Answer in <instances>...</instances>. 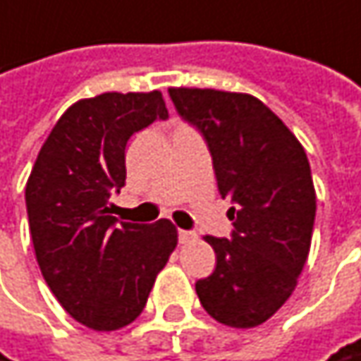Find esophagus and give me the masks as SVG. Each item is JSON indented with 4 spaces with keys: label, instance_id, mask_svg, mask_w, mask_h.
I'll return each mask as SVG.
<instances>
[{
    "label": "esophagus",
    "instance_id": "obj_1",
    "mask_svg": "<svg viewBox=\"0 0 361 361\" xmlns=\"http://www.w3.org/2000/svg\"><path fill=\"white\" fill-rule=\"evenodd\" d=\"M197 238V234L191 233V231H180V244H188Z\"/></svg>",
    "mask_w": 361,
    "mask_h": 361
}]
</instances>
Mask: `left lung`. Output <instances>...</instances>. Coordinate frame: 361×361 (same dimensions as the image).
<instances>
[{"label": "left lung", "instance_id": "obj_1", "mask_svg": "<svg viewBox=\"0 0 361 361\" xmlns=\"http://www.w3.org/2000/svg\"><path fill=\"white\" fill-rule=\"evenodd\" d=\"M181 117L203 133L233 238L203 236L215 271L195 283L203 309L233 329H254L286 303L311 250L317 193L303 145L250 93L170 87Z\"/></svg>", "mask_w": 361, "mask_h": 361}]
</instances>
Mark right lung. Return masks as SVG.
I'll return each instance as SVG.
<instances>
[{"label":"right lung","mask_w":361,"mask_h":361,"mask_svg":"<svg viewBox=\"0 0 361 361\" xmlns=\"http://www.w3.org/2000/svg\"><path fill=\"white\" fill-rule=\"evenodd\" d=\"M166 117L158 90L80 99L50 130L27 180L42 277L64 311L87 329L111 332L135 321L178 246V228L168 219L117 223L109 203L127 180L128 138Z\"/></svg>","instance_id":"1"}]
</instances>
